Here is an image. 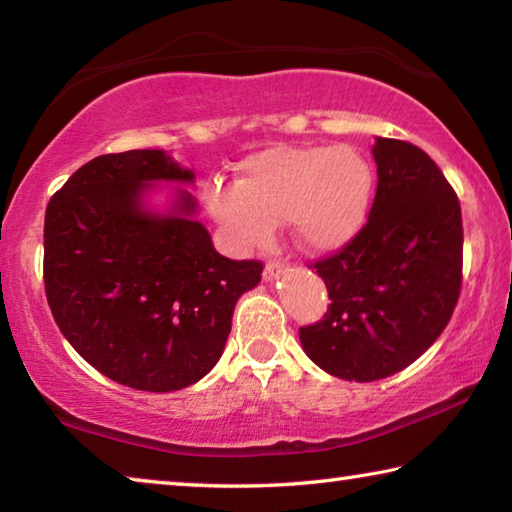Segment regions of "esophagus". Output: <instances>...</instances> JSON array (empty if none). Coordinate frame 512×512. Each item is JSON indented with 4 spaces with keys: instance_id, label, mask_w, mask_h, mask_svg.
Wrapping results in <instances>:
<instances>
[{
    "instance_id": "1",
    "label": "esophagus",
    "mask_w": 512,
    "mask_h": 512,
    "mask_svg": "<svg viewBox=\"0 0 512 512\" xmlns=\"http://www.w3.org/2000/svg\"><path fill=\"white\" fill-rule=\"evenodd\" d=\"M282 273V264L277 262V259H268L266 266H264V277L266 280H275L277 275Z\"/></svg>"
}]
</instances>
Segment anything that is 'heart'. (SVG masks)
Returning a JSON list of instances; mask_svg holds the SVG:
<instances>
[{
	"label": "heart",
	"instance_id": "heart-1",
	"mask_svg": "<svg viewBox=\"0 0 512 512\" xmlns=\"http://www.w3.org/2000/svg\"><path fill=\"white\" fill-rule=\"evenodd\" d=\"M375 171L352 146H275L250 155L239 185L207 189V210L241 246L289 221L302 248L327 253L366 225Z\"/></svg>",
	"mask_w": 512,
	"mask_h": 512
}]
</instances>
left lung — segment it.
Wrapping results in <instances>:
<instances>
[{"mask_svg": "<svg viewBox=\"0 0 512 512\" xmlns=\"http://www.w3.org/2000/svg\"><path fill=\"white\" fill-rule=\"evenodd\" d=\"M377 192L368 221L318 259L329 307L300 327L309 359L329 375L375 381L427 352L461 296V203L443 171L411 142L377 137Z\"/></svg>", "mask_w": 512, "mask_h": 512, "instance_id": "obj_1", "label": "left lung"}]
</instances>
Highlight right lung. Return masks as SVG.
<instances>
[{
    "instance_id": "1",
    "label": "right lung",
    "mask_w": 512,
    "mask_h": 512,
    "mask_svg": "<svg viewBox=\"0 0 512 512\" xmlns=\"http://www.w3.org/2000/svg\"><path fill=\"white\" fill-rule=\"evenodd\" d=\"M160 180L194 183V173L158 149L99 155L45 214V291L60 332L101 375L151 393L216 366L237 300L264 268L216 253L187 189L171 212L146 210Z\"/></svg>"
}]
</instances>
